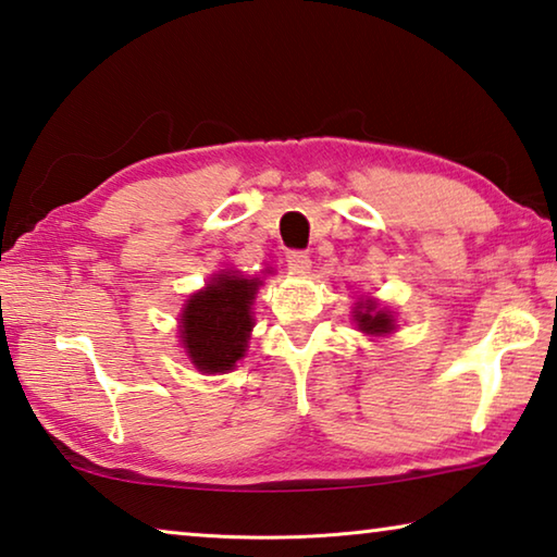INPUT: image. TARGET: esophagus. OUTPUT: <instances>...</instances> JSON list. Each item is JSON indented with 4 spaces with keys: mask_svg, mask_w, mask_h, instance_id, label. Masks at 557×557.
I'll list each match as a JSON object with an SVG mask.
<instances>
[{
    "mask_svg": "<svg viewBox=\"0 0 557 557\" xmlns=\"http://www.w3.org/2000/svg\"><path fill=\"white\" fill-rule=\"evenodd\" d=\"M285 262H287V268L295 272V275H305V272L310 270V264H312L310 255L302 252V250H289Z\"/></svg>",
    "mask_w": 557,
    "mask_h": 557,
    "instance_id": "esophagus-1",
    "label": "esophagus"
}]
</instances>
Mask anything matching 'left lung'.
Masks as SVG:
<instances>
[{"label": "left lung", "mask_w": 557, "mask_h": 557, "mask_svg": "<svg viewBox=\"0 0 557 557\" xmlns=\"http://www.w3.org/2000/svg\"><path fill=\"white\" fill-rule=\"evenodd\" d=\"M355 320L359 324V330L367 332V334H386V332L394 330L392 314L376 310V305L369 302V299H367V302H357Z\"/></svg>", "instance_id": "8db88e82"}]
</instances>
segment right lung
<instances>
[{"instance_id":"obj_1","label":"right lung","mask_w":557,"mask_h":557,"mask_svg":"<svg viewBox=\"0 0 557 557\" xmlns=\"http://www.w3.org/2000/svg\"><path fill=\"white\" fill-rule=\"evenodd\" d=\"M258 280L218 275L202 293L193 295L183 310V344L200 372H227L245 355L252 330L250 305Z\"/></svg>"}]
</instances>
